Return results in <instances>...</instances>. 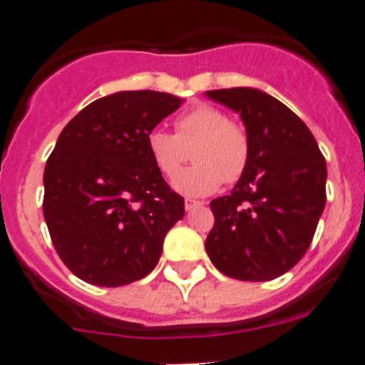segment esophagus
I'll return each instance as SVG.
<instances>
[{
  "mask_svg": "<svg viewBox=\"0 0 365 365\" xmlns=\"http://www.w3.org/2000/svg\"><path fill=\"white\" fill-rule=\"evenodd\" d=\"M197 205H201L200 201H196V200H189V197H187L185 200V210H192L194 207H197Z\"/></svg>",
  "mask_w": 365,
  "mask_h": 365,
  "instance_id": "obj_1",
  "label": "esophagus"
}]
</instances>
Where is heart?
Instances as JSON below:
<instances>
[{
    "instance_id": "heart-1",
    "label": "heart",
    "mask_w": 365,
    "mask_h": 365,
    "mask_svg": "<svg viewBox=\"0 0 365 365\" xmlns=\"http://www.w3.org/2000/svg\"><path fill=\"white\" fill-rule=\"evenodd\" d=\"M148 153L165 178L175 176L193 150L197 164L176 177L180 194L201 197L215 192L222 182L233 183L250 164V137L221 108L196 105L175 119V133L155 128L146 137Z\"/></svg>"
}]
</instances>
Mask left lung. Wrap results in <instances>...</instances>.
<instances>
[{"label": "left lung", "instance_id": "8db88e82", "mask_svg": "<svg viewBox=\"0 0 365 365\" xmlns=\"http://www.w3.org/2000/svg\"><path fill=\"white\" fill-rule=\"evenodd\" d=\"M239 112L250 164L230 196L210 201L212 264L230 278L267 282L309 250L327 203V162L305 123L277 98L251 87L208 91Z\"/></svg>", "mask_w": 365, "mask_h": 365}]
</instances>
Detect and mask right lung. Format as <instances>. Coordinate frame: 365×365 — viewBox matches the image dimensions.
<instances>
[{"label": "right lung", "mask_w": 365, "mask_h": 365, "mask_svg": "<svg viewBox=\"0 0 365 365\" xmlns=\"http://www.w3.org/2000/svg\"><path fill=\"white\" fill-rule=\"evenodd\" d=\"M183 100L155 91H121L78 112L44 169L46 225L73 274L121 287L150 274L165 233L185 214L162 178L146 137Z\"/></svg>", "instance_id": "add662e5"}]
</instances>
